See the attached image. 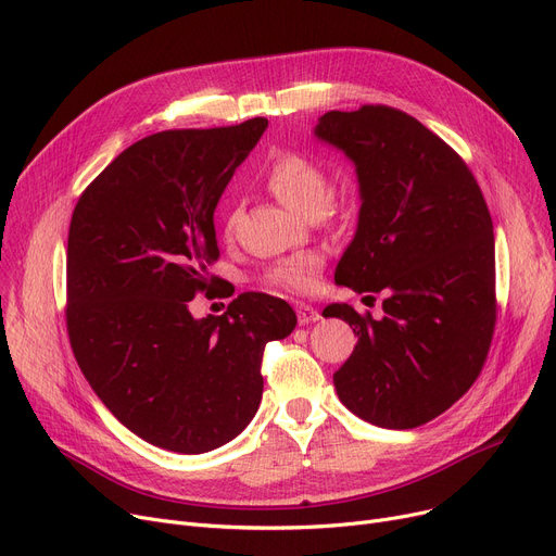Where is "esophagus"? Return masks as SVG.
I'll use <instances>...</instances> for the list:
<instances>
[{"label": "esophagus", "mask_w": 556, "mask_h": 556, "mask_svg": "<svg viewBox=\"0 0 556 556\" xmlns=\"http://www.w3.org/2000/svg\"><path fill=\"white\" fill-rule=\"evenodd\" d=\"M295 311H298V319H300L302 327H304V325H313V323H317L319 317H323V315H319L317 308H313V306H308V304H298Z\"/></svg>", "instance_id": "esophagus-1"}]
</instances>
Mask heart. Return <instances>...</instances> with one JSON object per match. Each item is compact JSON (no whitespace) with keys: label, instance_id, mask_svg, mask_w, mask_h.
<instances>
[{"label":"heart","instance_id":"1","mask_svg":"<svg viewBox=\"0 0 556 556\" xmlns=\"http://www.w3.org/2000/svg\"><path fill=\"white\" fill-rule=\"evenodd\" d=\"M263 180L281 204L304 218L323 216L329 210L333 195L329 173L323 164L306 155H279L268 166ZM319 270H323V256L317 252H298L273 263L266 273V281L277 290H288V293H308L317 286Z\"/></svg>","mask_w":556,"mask_h":556}]
</instances>
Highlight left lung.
I'll return each instance as SVG.
<instances>
[{
    "label": "left lung",
    "instance_id": "8db88e82",
    "mask_svg": "<svg viewBox=\"0 0 556 556\" xmlns=\"http://www.w3.org/2000/svg\"><path fill=\"white\" fill-rule=\"evenodd\" d=\"M313 135L354 164L361 212L336 283L383 293L386 317L331 304L358 336L333 374L356 417L417 428L478 378L495 325V243L482 191L462 157L415 116L386 105L331 110Z\"/></svg>",
    "mask_w": 556,
    "mask_h": 556
}]
</instances>
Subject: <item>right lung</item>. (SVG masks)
<instances>
[{
    "instance_id": "add662e5",
    "label": "right lung",
    "mask_w": 556,
    "mask_h": 556,
    "mask_svg": "<svg viewBox=\"0 0 556 556\" xmlns=\"http://www.w3.org/2000/svg\"><path fill=\"white\" fill-rule=\"evenodd\" d=\"M241 126L164 130L116 155L83 191L67 239V331L87 383L143 442L210 453L254 419L261 356L293 333L283 300L243 293L193 317L220 256L214 212L266 132Z\"/></svg>"
}]
</instances>
